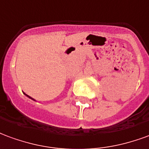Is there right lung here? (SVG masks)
Returning <instances> with one entry per match:
<instances>
[{
  "mask_svg": "<svg viewBox=\"0 0 149 149\" xmlns=\"http://www.w3.org/2000/svg\"><path fill=\"white\" fill-rule=\"evenodd\" d=\"M24 94H25V93H24ZM25 95H26V96H28V97H29V98H30V99H31V100H33V99H32V98H31V97H29V95H26V94H25Z\"/></svg>",
  "mask_w": 149,
  "mask_h": 149,
  "instance_id": "right-lung-1",
  "label": "right lung"
}]
</instances>
